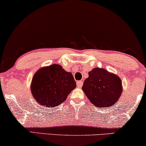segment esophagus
Masks as SVG:
<instances>
[{"instance_id":"obj_1","label":"esophagus","mask_w":146,"mask_h":146,"mask_svg":"<svg viewBox=\"0 0 146 146\" xmlns=\"http://www.w3.org/2000/svg\"><path fill=\"white\" fill-rule=\"evenodd\" d=\"M77 86L79 88H81L83 85V82L82 81H78L77 82Z\"/></svg>"}]
</instances>
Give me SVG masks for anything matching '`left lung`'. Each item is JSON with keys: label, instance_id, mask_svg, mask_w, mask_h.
I'll return each instance as SVG.
<instances>
[{"label": "left lung", "instance_id": "1", "mask_svg": "<svg viewBox=\"0 0 146 146\" xmlns=\"http://www.w3.org/2000/svg\"><path fill=\"white\" fill-rule=\"evenodd\" d=\"M82 89L92 104L102 108L115 104L123 90L120 78L102 68L89 72Z\"/></svg>", "mask_w": 146, "mask_h": 146}]
</instances>
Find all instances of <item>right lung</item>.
<instances>
[{"label": "right lung", "instance_id": "add662e5", "mask_svg": "<svg viewBox=\"0 0 146 146\" xmlns=\"http://www.w3.org/2000/svg\"><path fill=\"white\" fill-rule=\"evenodd\" d=\"M76 87L72 74L66 71L61 65L54 64L36 72L31 90L40 105L51 108L63 103Z\"/></svg>", "mask_w": 146, "mask_h": 146}]
</instances>
